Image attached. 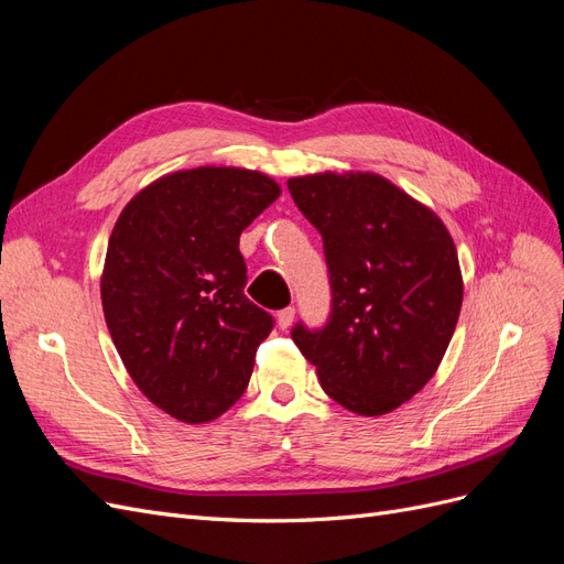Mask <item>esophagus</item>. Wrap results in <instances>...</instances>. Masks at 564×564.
I'll list each match as a JSON object with an SVG mask.
<instances>
[{"label":"esophagus","mask_w":564,"mask_h":564,"mask_svg":"<svg viewBox=\"0 0 564 564\" xmlns=\"http://www.w3.org/2000/svg\"><path fill=\"white\" fill-rule=\"evenodd\" d=\"M292 322H294V308H284V311L278 313V327L280 329H289V327H292Z\"/></svg>","instance_id":"esophagus-1"}]
</instances>
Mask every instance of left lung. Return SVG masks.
I'll use <instances>...</instances> for the list:
<instances>
[{
  "label": "left lung",
  "instance_id": "left-lung-1",
  "mask_svg": "<svg viewBox=\"0 0 564 564\" xmlns=\"http://www.w3.org/2000/svg\"><path fill=\"white\" fill-rule=\"evenodd\" d=\"M301 214L319 230L332 315L292 338L322 390L360 416L398 409L433 379L456 329L464 278L440 216L371 172L289 178Z\"/></svg>",
  "mask_w": 564,
  "mask_h": 564
}]
</instances>
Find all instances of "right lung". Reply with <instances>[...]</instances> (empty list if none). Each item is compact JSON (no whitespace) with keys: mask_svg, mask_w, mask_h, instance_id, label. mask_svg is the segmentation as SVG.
Returning <instances> with one entry per match:
<instances>
[{"mask_svg":"<svg viewBox=\"0 0 564 564\" xmlns=\"http://www.w3.org/2000/svg\"><path fill=\"white\" fill-rule=\"evenodd\" d=\"M282 187L240 166L166 174L135 193L112 228L100 301L133 383L183 423L242 398L272 317L245 296L240 235Z\"/></svg>","mask_w":564,"mask_h":564,"instance_id":"add662e5","label":"right lung"}]
</instances>
